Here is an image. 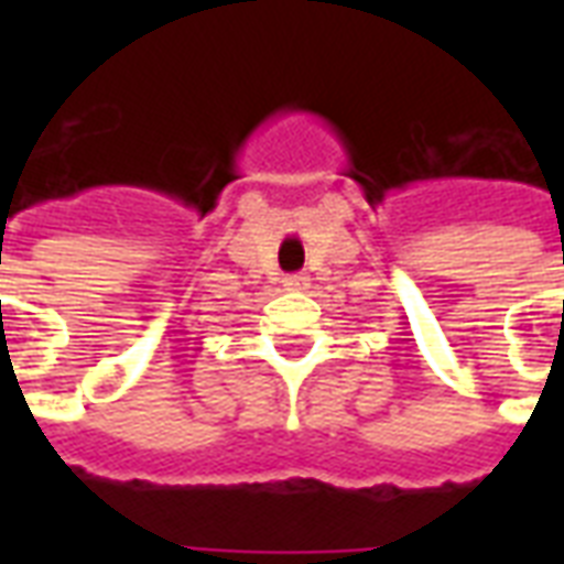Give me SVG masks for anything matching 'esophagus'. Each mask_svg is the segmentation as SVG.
<instances>
[{
	"mask_svg": "<svg viewBox=\"0 0 564 564\" xmlns=\"http://www.w3.org/2000/svg\"><path fill=\"white\" fill-rule=\"evenodd\" d=\"M283 286H286V290H292V292H301V290H307V286H310V278L304 272L286 274V278H283Z\"/></svg>",
	"mask_w": 564,
	"mask_h": 564,
	"instance_id": "esophagus-1",
	"label": "esophagus"
}]
</instances>
